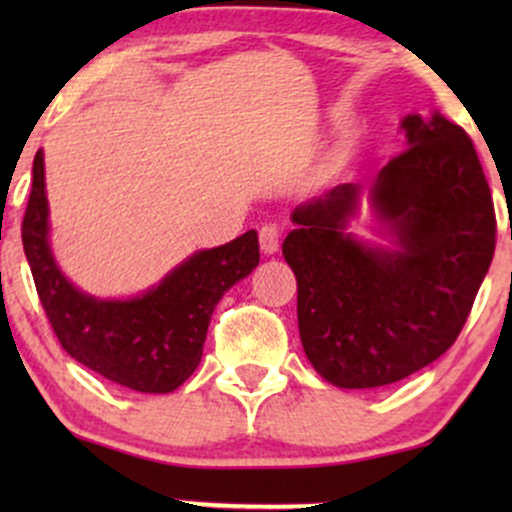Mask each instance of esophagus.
Instances as JSON below:
<instances>
[{"instance_id": "esophagus-1", "label": "esophagus", "mask_w": 512, "mask_h": 512, "mask_svg": "<svg viewBox=\"0 0 512 512\" xmlns=\"http://www.w3.org/2000/svg\"><path fill=\"white\" fill-rule=\"evenodd\" d=\"M279 240H281V228L276 223H264L260 228V248L264 255H274L279 250Z\"/></svg>"}]
</instances>
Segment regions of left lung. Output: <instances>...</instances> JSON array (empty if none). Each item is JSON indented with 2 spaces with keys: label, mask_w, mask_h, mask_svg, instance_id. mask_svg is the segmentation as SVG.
<instances>
[{
  "label": "left lung",
  "mask_w": 512,
  "mask_h": 512,
  "mask_svg": "<svg viewBox=\"0 0 512 512\" xmlns=\"http://www.w3.org/2000/svg\"><path fill=\"white\" fill-rule=\"evenodd\" d=\"M407 149L370 182L397 248L346 233L361 185L344 182L293 209L284 260L298 281L303 351L327 383L383 387L455 344L489 272L496 211L477 149L443 115H407Z\"/></svg>",
  "instance_id": "obj_1"
}]
</instances>
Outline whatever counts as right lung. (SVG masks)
<instances>
[{"mask_svg":"<svg viewBox=\"0 0 512 512\" xmlns=\"http://www.w3.org/2000/svg\"><path fill=\"white\" fill-rule=\"evenodd\" d=\"M23 250L52 332L69 356L137 392H173L195 373L216 303L260 264L257 233L195 252L156 289L129 301H101L64 279L48 243L43 151L21 223Z\"/></svg>","mask_w":512,"mask_h":512,"instance_id":"right-lung-1","label":"right lung"}]
</instances>
